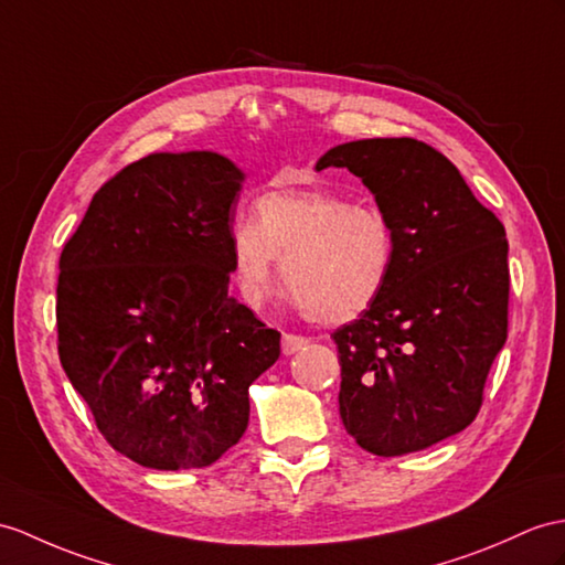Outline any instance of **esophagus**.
<instances>
[{"label": "esophagus", "mask_w": 565, "mask_h": 565, "mask_svg": "<svg viewBox=\"0 0 565 565\" xmlns=\"http://www.w3.org/2000/svg\"><path fill=\"white\" fill-rule=\"evenodd\" d=\"M307 345H309V338L305 335H295V333L282 335V354H295L299 350H305Z\"/></svg>", "instance_id": "1"}]
</instances>
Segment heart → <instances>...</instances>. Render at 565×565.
<instances>
[{"label":"heart","mask_w":565,"mask_h":565,"mask_svg":"<svg viewBox=\"0 0 565 565\" xmlns=\"http://www.w3.org/2000/svg\"><path fill=\"white\" fill-rule=\"evenodd\" d=\"M278 258L285 290L309 321L348 323L374 305L391 278L393 225L379 205L330 191H268L230 237L244 305L260 307L268 299Z\"/></svg>","instance_id":"b5f03b06"}]
</instances>
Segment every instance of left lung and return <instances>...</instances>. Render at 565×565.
Segmentation results:
<instances>
[{"label":"left lung","instance_id":"left-lung-1","mask_svg":"<svg viewBox=\"0 0 565 565\" xmlns=\"http://www.w3.org/2000/svg\"><path fill=\"white\" fill-rule=\"evenodd\" d=\"M348 168L395 235L391 278L360 319L340 326V417L381 458L462 431L484 401L508 335V239L444 153L417 139L330 148L316 170Z\"/></svg>","mask_w":565,"mask_h":565}]
</instances>
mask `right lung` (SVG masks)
<instances>
[{
	"label": "right lung",
	"instance_id": "right-lung-1",
	"mask_svg": "<svg viewBox=\"0 0 565 565\" xmlns=\"http://www.w3.org/2000/svg\"><path fill=\"white\" fill-rule=\"evenodd\" d=\"M244 172L211 150L156 153L95 191L64 244L57 350L105 441L153 470L239 444L280 333L227 295Z\"/></svg>",
	"mask_w": 565,
	"mask_h": 565
}]
</instances>
